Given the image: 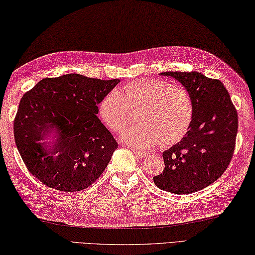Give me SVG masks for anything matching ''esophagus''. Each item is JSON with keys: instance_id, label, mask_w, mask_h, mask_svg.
Masks as SVG:
<instances>
[{"instance_id": "obj_1", "label": "esophagus", "mask_w": 255, "mask_h": 255, "mask_svg": "<svg viewBox=\"0 0 255 255\" xmlns=\"http://www.w3.org/2000/svg\"><path fill=\"white\" fill-rule=\"evenodd\" d=\"M133 152H134V155L136 156L137 158H145V157H147V154L146 152H143V151H140V150H138V149H135V148H133V150H132Z\"/></svg>"}]
</instances>
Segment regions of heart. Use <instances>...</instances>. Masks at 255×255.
I'll list each match as a JSON object with an SVG mask.
<instances>
[{
	"instance_id": "heart-1",
	"label": "heart",
	"mask_w": 255,
	"mask_h": 255,
	"mask_svg": "<svg viewBox=\"0 0 255 255\" xmlns=\"http://www.w3.org/2000/svg\"><path fill=\"white\" fill-rule=\"evenodd\" d=\"M140 126L124 129L123 143L150 149L160 142L170 146L184 137L193 121L194 105L190 93L165 80L139 78L107 93L98 105V116L113 131L128 126L129 109H138Z\"/></svg>"
}]
</instances>
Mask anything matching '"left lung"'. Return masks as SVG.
<instances>
[{
  "instance_id": "left-lung-1",
  "label": "left lung",
  "mask_w": 255,
  "mask_h": 255,
  "mask_svg": "<svg viewBox=\"0 0 255 255\" xmlns=\"http://www.w3.org/2000/svg\"><path fill=\"white\" fill-rule=\"evenodd\" d=\"M190 93L194 117L188 133L162 152L165 169L154 177L157 188L189 194L215 182L233 158L238 115L223 83L199 72H162Z\"/></svg>"
}]
</instances>
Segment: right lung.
Segmentation results:
<instances>
[{"label": "right lung", "instance_id": "right-lung-1", "mask_svg": "<svg viewBox=\"0 0 255 255\" xmlns=\"http://www.w3.org/2000/svg\"><path fill=\"white\" fill-rule=\"evenodd\" d=\"M119 83L66 74L43 78L22 96L14 136L33 177L62 192L82 191L100 177L118 143L98 119V105Z\"/></svg>", "mask_w": 255, "mask_h": 255}]
</instances>
